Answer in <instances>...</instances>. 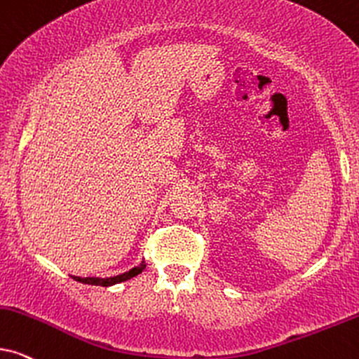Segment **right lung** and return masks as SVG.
<instances>
[{"mask_svg": "<svg viewBox=\"0 0 359 359\" xmlns=\"http://www.w3.org/2000/svg\"><path fill=\"white\" fill-rule=\"evenodd\" d=\"M147 267L145 260H142V264L137 265V267L130 269L128 272H123L120 273V276H115V277H109V278H100V277H74L77 282H82V283H88V285H102V287H110V285H115V283H120V282H125L128 280V278H132L135 276H138V273L143 272V269Z\"/></svg>", "mask_w": 359, "mask_h": 359, "instance_id": "add662e5", "label": "right lung"}]
</instances>
